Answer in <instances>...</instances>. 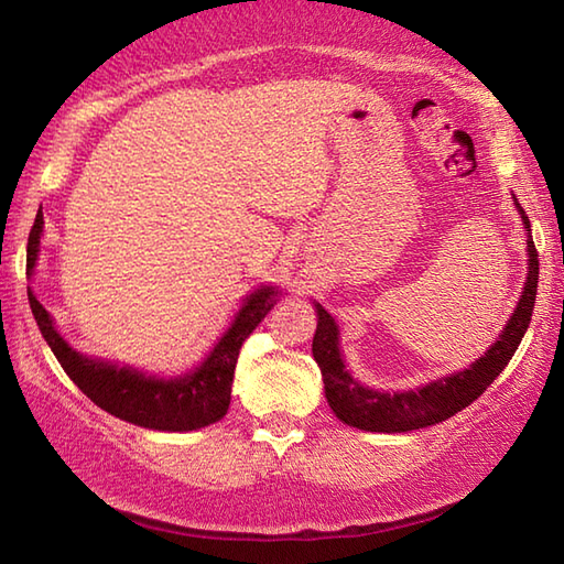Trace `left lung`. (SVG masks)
I'll return each instance as SVG.
<instances>
[{"mask_svg": "<svg viewBox=\"0 0 564 564\" xmlns=\"http://www.w3.org/2000/svg\"><path fill=\"white\" fill-rule=\"evenodd\" d=\"M517 208L523 218V225L531 227L529 215L517 200ZM529 281L521 301L513 310L507 329L501 332L499 341H495L482 358L460 370V373L441 378L431 386H424L410 392H378L368 390L361 382L354 380L346 370L341 354H339V329L337 322L322 305H317V332L313 339V356L322 370L325 380L327 402L344 424L364 429V431H380V434H402V431L424 429L431 424L446 422L448 416L458 414L467 404H473L480 394L492 386L497 376L505 370L517 354L525 329L531 325L533 303L538 293V251L529 230Z\"/></svg>", "mask_w": 564, "mask_h": 564, "instance_id": "obj_1", "label": "left lung"}]
</instances>
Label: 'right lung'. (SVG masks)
<instances>
[{"label": "right lung", "instance_id": "1", "mask_svg": "<svg viewBox=\"0 0 564 564\" xmlns=\"http://www.w3.org/2000/svg\"><path fill=\"white\" fill-rule=\"evenodd\" d=\"M43 232V213L35 215V223L29 235L26 249V269L31 271L39 259V245ZM29 303L33 317L39 322V329L51 346L55 358L63 366L72 382L99 404L101 410L123 419V422L158 429V431H194L218 422L227 414L232 392V378L239 349L245 339L257 329L259 322L267 317L269 310L275 305V291L261 289L249 297L245 307L239 310L232 327L227 329L218 346L203 361L194 373L160 380L145 378L138 370L116 368L101 361H91L87 356L72 351L67 341L59 337L53 327V319L47 310L29 293Z\"/></svg>", "mask_w": 564, "mask_h": 564}]
</instances>
